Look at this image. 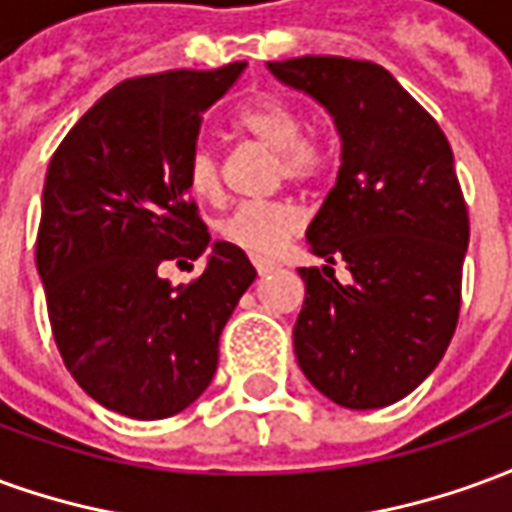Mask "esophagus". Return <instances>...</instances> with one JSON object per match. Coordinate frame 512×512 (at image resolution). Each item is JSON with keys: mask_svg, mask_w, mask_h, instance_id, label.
<instances>
[{"mask_svg": "<svg viewBox=\"0 0 512 512\" xmlns=\"http://www.w3.org/2000/svg\"><path fill=\"white\" fill-rule=\"evenodd\" d=\"M255 268L260 277H266V274H271L277 268V263H271V260H255Z\"/></svg>", "mask_w": 512, "mask_h": 512, "instance_id": "1", "label": "esophagus"}]
</instances>
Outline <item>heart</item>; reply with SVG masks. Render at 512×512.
I'll list each match as a JSON object with an SVG mask.
<instances>
[{"mask_svg": "<svg viewBox=\"0 0 512 512\" xmlns=\"http://www.w3.org/2000/svg\"><path fill=\"white\" fill-rule=\"evenodd\" d=\"M235 126L241 134L252 136L255 142L279 153V167L288 180L318 178L326 167V147L318 139L304 136V117L288 101L263 98L255 104H246L235 117ZM186 178L194 197L219 200L222 172H219V158L211 147L197 145L191 150ZM299 227L301 211L293 202H244L219 224V233L227 244L244 249L246 255L268 257Z\"/></svg>", "mask_w": 512, "mask_h": 512, "instance_id": "1", "label": "heart"}]
</instances>
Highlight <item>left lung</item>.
Instances as JSON below:
<instances>
[{
	"mask_svg": "<svg viewBox=\"0 0 512 512\" xmlns=\"http://www.w3.org/2000/svg\"><path fill=\"white\" fill-rule=\"evenodd\" d=\"M310 95L340 134V172L307 244L345 260L343 285L299 268L304 307L293 326L301 373L337 406L384 408L436 370L458 323L469 216L447 136L376 62L296 57L268 62Z\"/></svg>",
	"mask_w": 512,
	"mask_h": 512,
	"instance_id": "1",
	"label": "left lung"
}]
</instances>
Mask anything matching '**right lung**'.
<instances>
[{"mask_svg":"<svg viewBox=\"0 0 512 512\" xmlns=\"http://www.w3.org/2000/svg\"><path fill=\"white\" fill-rule=\"evenodd\" d=\"M244 68L117 84L46 172L35 263L51 332L76 384L123 417H172L208 389L219 334L257 277L244 249L211 241L186 178L202 115ZM200 256L206 271L186 289L157 274Z\"/></svg>","mask_w":512,"mask_h":512,"instance_id":"obj_1","label":"right lung"}]
</instances>
